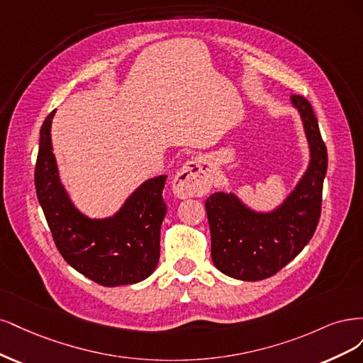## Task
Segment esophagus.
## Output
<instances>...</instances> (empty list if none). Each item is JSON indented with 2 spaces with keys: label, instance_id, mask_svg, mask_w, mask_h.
<instances>
[{
  "label": "esophagus",
  "instance_id": "1",
  "mask_svg": "<svg viewBox=\"0 0 363 363\" xmlns=\"http://www.w3.org/2000/svg\"><path fill=\"white\" fill-rule=\"evenodd\" d=\"M214 182V174L211 166L203 160H190L177 172L172 181V189L174 196L179 199L205 196L211 190Z\"/></svg>",
  "mask_w": 363,
  "mask_h": 363
}]
</instances>
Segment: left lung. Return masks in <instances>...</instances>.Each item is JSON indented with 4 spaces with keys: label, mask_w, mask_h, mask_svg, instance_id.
<instances>
[{
    "label": "left lung",
    "mask_w": 363,
    "mask_h": 363,
    "mask_svg": "<svg viewBox=\"0 0 363 363\" xmlns=\"http://www.w3.org/2000/svg\"><path fill=\"white\" fill-rule=\"evenodd\" d=\"M308 142L309 161L286 197L258 211L235 193L217 191L205 202L211 230V258L223 274L255 282L276 274L305 249L318 225L327 150L318 121L303 96H291Z\"/></svg>",
    "instance_id": "8db88e82"
}]
</instances>
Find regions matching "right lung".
<instances>
[{"label":"right lung","mask_w":363,"mask_h":363,"mask_svg":"<svg viewBox=\"0 0 363 363\" xmlns=\"http://www.w3.org/2000/svg\"><path fill=\"white\" fill-rule=\"evenodd\" d=\"M54 114L42 125L34 182L58 252L78 273L99 285L142 282L160 261V230L167 213L162 189L167 174L140 184L108 217L84 214L60 178L51 142Z\"/></svg>","instance_id":"right-lung-1"}]
</instances>
